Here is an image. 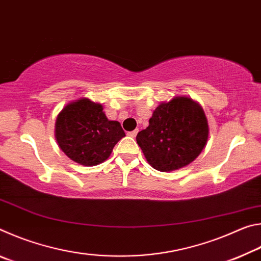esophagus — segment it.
<instances>
[{"label":"esophagus","instance_id":"34e87169","mask_svg":"<svg viewBox=\"0 0 261 261\" xmlns=\"http://www.w3.org/2000/svg\"><path fill=\"white\" fill-rule=\"evenodd\" d=\"M137 134H138V130H134V131H129V132H126V135L129 136V137H132V138H135V137L137 136Z\"/></svg>","mask_w":261,"mask_h":261}]
</instances>
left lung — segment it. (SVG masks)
Segmentation results:
<instances>
[{"instance_id": "8db88e82", "label": "left lung", "mask_w": 261, "mask_h": 261, "mask_svg": "<svg viewBox=\"0 0 261 261\" xmlns=\"http://www.w3.org/2000/svg\"><path fill=\"white\" fill-rule=\"evenodd\" d=\"M154 169L173 171L196 160L208 139V123L202 108L187 96L158 106L149 124L136 137Z\"/></svg>"}]
</instances>
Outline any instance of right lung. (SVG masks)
Wrapping results in <instances>:
<instances>
[{
  "mask_svg": "<svg viewBox=\"0 0 261 261\" xmlns=\"http://www.w3.org/2000/svg\"><path fill=\"white\" fill-rule=\"evenodd\" d=\"M125 136L117 121H109L100 103L83 98L62 109L55 123L60 148L72 161L92 167L109 158Z\"/></svg>",
  "mask_w": 261,
  "mask_h": 261,
  "instance_id": "1",
  "label": "right lung"
}]
</instances>
